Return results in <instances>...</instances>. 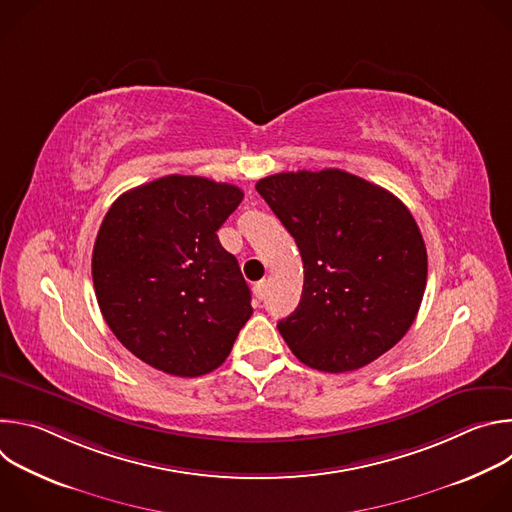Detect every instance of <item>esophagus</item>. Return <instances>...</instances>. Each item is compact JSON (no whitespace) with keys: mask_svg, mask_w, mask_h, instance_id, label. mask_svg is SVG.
Returning <instances> with one entry per match:
<instances>
[{"mask_svg":"<svg viewBox=\"0 0 512 512\" xmlns=\"http://www.w3.org/2000/svg\"><path fill=\"white\" fill-rule=\"evenodd\" d=\"M265 291H267V281H265V279H261V281H257V283L253 285V294H255V298H257L259 302L265 298Z\"/></svg>","mask_w":512,"mask_h":512,"instance_id":"esophagus-1","label":"esophagus"}]
</instances>
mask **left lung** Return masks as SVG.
<instances>
[{
  "label": "left lung",
  "mask_w": 512,
  "mask_h": 512,
  "mask_svg": "<svg viewBox=\"0 0 512 512\" xmlns=\"http://www.w3.org/2000/svg\"><path fill=\"white\" fill-rule=\"evenodd\" d=\"M255 188L304 261L300 304L277 322L291 352L312 369L346 373L391 350L411 328L427 281L409 208L336 168L281 172Z\"/></svg>",
  "instance_id": "left-lung-1"
}]
</instances>
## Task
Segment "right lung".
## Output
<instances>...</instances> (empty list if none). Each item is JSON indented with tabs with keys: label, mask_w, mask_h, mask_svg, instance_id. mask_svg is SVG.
<instances>
[{
	"label": "right lung",
	"mask_w": 512,
	"mask_h": 512,
	"mask_svg": "<svg viewBox=\"0 0 512 512\" xmlns=\"http://www.w3.org/2000/svg\"><path fill=\"white\" fill-rule=\"evenodd\" d=\"M241 200L233 184L172 174L121 194L105 214L93 249L97 302L150 367L206 375L251 318L247 281L216 237Z\"/></svg>",
	"instance_id": "obj_1"
}]
</instances>
